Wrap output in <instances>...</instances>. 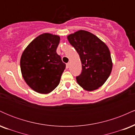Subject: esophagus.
Here are the masks:
<instances>
[{
    "label": "esophagus",
    "mask_w": 135,
    "mask_h": 135,
    "mask_svg": "<svg viewBox=\"0 0 135 135\" xmlns=\"http://www.w3.org/2000/svg\"><path fill=\"white\" fill-rule=\"evenodd\" d=\"M69 66H70V63H66V69H69Z\"/></svg>",
    "instance_id": "obj_1"
}]
</instances>
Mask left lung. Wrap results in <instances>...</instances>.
<instances>
[{
  "instance_id": "8db88e82",
  "label": "left lung",
  "mask_w": 135,
  "mask_h": 135,
  "mask_svg": "<svg viewBox=\"0 0 135 135\" xmlns=\"http://www.w3.org/2000/svg\"><path fill=\"white\" fill-rule=\"evenodd\" d=\"M67 38L78 52L82 63L81 74L76 77L77 83L88 91L98 89L112 72V61L107 46L86 30L77 31L68 35Z\"/></svg>"
}]
</instances>
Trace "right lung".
Returning a JSON list of instances; mask_svg holds the SVG:
<instances>
[{
  "label": "right lung",
  "instance_id": "obj_1",
  "mask_svg": "<svg viewBox=\"0 0 135 135\" xmlns=\"http://www.w3.org/2000/svg\"><path fill=\"white\" fill-rule=\"evenodd\" d=\"M60 37L44 33L34 38L20 59L22 77L28 86L38 93L48 94L58 86L66 65L56 52Z\"/></svg>",
  "mask_w": 135,
  "mask_h": 135
}]
</instances>
